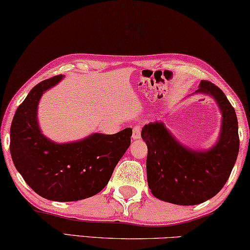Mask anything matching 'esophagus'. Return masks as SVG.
Returning a JSON list of instances; mask_svg holds the SVG:
<instances>
[{
  "label": "esophagus",
  "mask_w": 250,
  "mask_h": 250,
  "mask_svg": "<svg viewBox=\"0 0 250 250\" xmlns=\"http://www.w3.org/2000/svg\"><path fill=\"white\" fill-rule=\"evenodd\" d=\"M132 138L134 140H138L141 138V126L139 125H136L132 129Z\"/></svg>",
  "instance_id": "1"
}]
</instances>
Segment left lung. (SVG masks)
<instances>
[{
  "instance_id": "1",
  "label": "left lung",
  "mask_w": 250,
  "mask_h": 250,
  "mask_svg": "<svg viewBox=\"0 0 250 250\" xmlns=\"http://www.w3.org/2000/svg\"><path fill=\"white\" fill-rule=\"evenodd\" d=\"M195 93L211 97L220 110L219 137L210 148L198 150L180 144L161 121L150 122L141 131L148 146V186L154 197L166 203L193 206L216 196L238 156V121L227 97L209 81H201Z\"/></svg>"
}]
</instances>
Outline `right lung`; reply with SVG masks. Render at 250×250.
Wrapping results in <instances>:
<instances>
[{
    "label": "right lung",
    "instance_id": "obj_1",
    "mask_svg": "<svg viewBox=\"0 0 250 250\" xmlns=\"http://www.w3.org/2000/svg\"><path fill=\"white\" fill-rule=\"evenodd\" d=\"M62 79L57 75L40 82L20 104L11 125L10 152L20 175L38 195L53 201H78L108 185L131 144L132 129L91 133L65 144L46 138L40 129L38 105L43 93Z\"/></svg>",
    "mask_w": 250,
    "mask_h": 250
}]
</instances>
